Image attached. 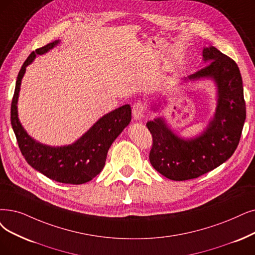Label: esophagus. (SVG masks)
I'll list each match as a JSON object with an SVG mask.
<instances>
[{
    "instance_id": "esophagus-1",
    "label": "esophagus",
    "mask_w": 255,
    "mask_h": 255,
    "mask_svg": "<svg viewBox=\"0 0 255 255\" xmlns=\"http://www.w3.org/2000/svg\"><path fill=\"white\" fill-rule=\"evenodd\" d=\"M131 111H133V116L135 119H141L143 117L144 111H145V105L143 101L141 100L136 101V103L133 105V109H131Z\"/></svg>"
}]
</instances>
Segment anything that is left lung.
Masks as SVG:
<instances>
[{"label": "left lung", "instance_id": "left-lung-1", "mask_svg": "<svg viewBox=\"0 0 255 255\" xmlns=\"http://www.w3.org/2000/svg\"><path fill=\"white\" fill-rule=\"evenodd\" d=\"M207 66L188 79L211 78L218 87V106L215 117L199 137L179 138L161 118L148 121L152 137L149 161L157 171L174 181L196 179L220 166L237 149L246 119L243 80L233 59L216 47L204 48Z\"/></svg>", "mask_w": 255, "mask_h": 255}]
</instances>
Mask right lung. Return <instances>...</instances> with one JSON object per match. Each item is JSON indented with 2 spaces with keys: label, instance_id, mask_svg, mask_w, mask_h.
<instances>
[{
  "label": "right lung",
  "instance_id": "right-lung-1",
  "mask_svg": "<svg viewBox=\"0 0 255 255\" xmlns=\"http://www.w3.org/2000/svg\"><path fill=\"white\" fill-rule=\"evenodd\" d=\"M58 44H47L31 52L19 70L10 111V120L22 155L30 166L47 178L65 184H83L103 170L110 146L131 119L128 105L122 106L100 118L75 143L52 147L44 145L30 137L17 118V98L26 67L36 55L44 54Z\"/></svg>",
  "mask_w": 255,
  "mask_h": 255
}]
</instances>
